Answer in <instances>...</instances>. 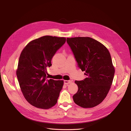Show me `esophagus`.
<instances>
[{
	"mask_svg": "<svg viewBox=\"0 0 131 131\" xmlns=\"http://www.w3.org/2000/svg\"><path fill=\"white\" fill-rule=\"evenodd\" d=\"M72 82L71 81H67V80H64V84H70Z\"/></svg>",
	"mask_w": 131,
	"mask_h": 131,
	"instance_id": "34e87169",
	"label": "esophagus"
}]
</instances>
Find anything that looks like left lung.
Here are the masks:
<instances>
[{
	"label": "left lung",
	"instance_id": "8db88e82",
	"mask_svg": "<svg viewBox=\"0 0 131 131\" xmlns=\"http://www.w3.org/2000/svg\"><path fill=\"white\" fill-rule=\"evenodd\" d=\"M78 67L87 76L75 81L78 91L74 102L83 108H92L105 99L111 89L115 74L111 54L99 41L90 37L67 38Z\"/></svg>",
	"mask_w": 131,
	"mask_h": 131
}]
</instances>
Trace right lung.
I'll list each match as a JSON object with an SVG mask.
<instances>
[{"label":"right lung","mask_w":131,"mask_h":131,"mask_svg":"<svg viewBox=\"0 0 131 131\" xmlns=\"http://www.w3.org/2000/svg\"><path fill=\"white\" fill-rule=\"evenodd\" d=\"M65 42L64 37L43 36L31 41L20 53L16 75L24 97L31 105L47 109L57 102L64 81L47 80V67L51 66L52 58Z\"/></svg>","instance_id":"right-lung-1"}]
</instances>
